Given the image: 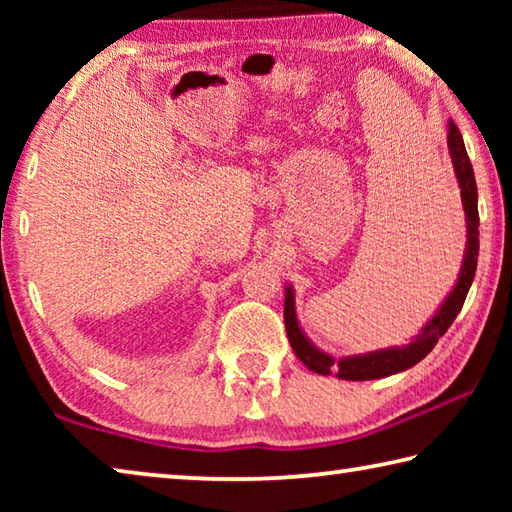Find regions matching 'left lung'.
<instances>
[{
    "label": "left lung",
    "instance_id": "1",
    "mask_svg": "<svg viewBox=\"0 0 512 512\" xmlns=\"http://www.w3.org/2000/svg\"><path fill=\"white\" fill-rule=\"evenodd\" d=\"M447 149L449 158H452L458 189H461V203L467 230L463 264L452 291L447 293V298L443 300V305L436 309V314L420 327V332L413 336L411 343L391 345V348H381L363 354H350V357H334V354L320 350L305 334V329L300 327V320L296 314V291H293L291 284H287V287H284V325H287V336L293 352H296V357L305 363L309 370L318 372V375H334L345 381L391 377L397 375V372L413 368L415 363L427 357V354L436 348L440 336H443L449 325L454 323V318L463 307L465 296L472 287L476 273V257H479V196H476L474 169L470 158H467L463 135L452 119H449L447 124Z\"/></svg>",
    "mask_w": 512,
    "mask_h": 512
}]
</instances>
